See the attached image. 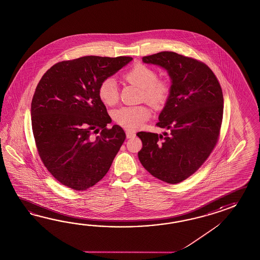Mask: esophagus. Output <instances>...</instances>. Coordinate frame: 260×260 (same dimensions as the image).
<instances>
[{"mask_svg":"<svg viewBox=\"0 0 260 260\" xmlns=\"http://www.w3.org/2000/svg\"><path fill=\"white\" fill-rule=\"evenodd\" d=\"M126 135H127V139H131V138H133V137H135V133H133V132H126Z\"/></svg>","mask_w":260,"mask_h":260,"instance_id":"34e87169","label":"esophagus"}]
</instances>
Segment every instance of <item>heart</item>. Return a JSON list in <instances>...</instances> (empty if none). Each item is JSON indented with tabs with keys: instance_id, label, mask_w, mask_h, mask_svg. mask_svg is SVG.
<instances>
[{
	"instance_id": "1",
	"label": "heart",
	"mask_w": 260,
	"mask_h": 260,
	"mask_svg": "<svg viewBox=\"0 0 260 260\" xmlns=\"http://www.w3.org/2000/svg\"><path fill=\"white\" fill-rule=\"evenodd\" d=\"M127 83L142 88L141 99L156 109L164 107L171 95V84L165 79H158L156 70L145 63H137L124 75ZM98 95L105 105H114L118 98V88L113 78H106L98 87ZM151 112L145 105L123 106L114 112V119L127 129H136L149 119Z\"/></svg>"
}]
</instances>
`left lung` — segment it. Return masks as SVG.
I'll list each match as a JSON object with an SVG mask.
<instances>
[{
    "label": "left lung",
    "instance_id": "left-lung-1",
    "mask_svg": "<svg viewBox=\"0 0 260 260\" xmlns=\"http://www.w3.org/2000/svg\"><path fill=\"white\" fill-rule=\"evenodd\" d=\"M162 67L171 78V95L158 116L161 134L140 132L142 165L153 177L177 184L201 167L220 136L223 96L220 83L201 61L173 51L142 58Z\"/></svg>",
    "mask_w": 260,
    "mask_h": 260
}]
</instances>
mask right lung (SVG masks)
Segmentation results:
<instances>
[{"mask_svg": "<svg viewBox=\"0 0 260 260\" xmlns=\"http://www.w3.org/2000/svg\"><path fill=\"white\" fill-rule=\"evenodd\" d=\"M132 60L91 55L62 61L38 83L31 105L38 155L51 176L72 190L102 179L126 139L120 126L108 128L112 119L98 87Z\"/></svg>", "mask_w": 260, "mask_h": 260, "instance_id": "add662e5", "label": "right lung"}]
</instances>
